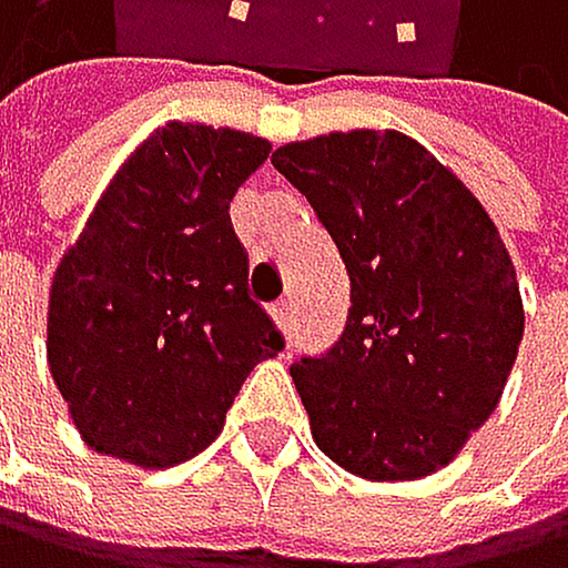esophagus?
<instances>
[{
    "label": "esophagus",
    "mask_w": 568,
    "mask_h": 568,
    "mask_svg": "<svg viewBox=\"0 0 568 568\" xmlns=\"http://www.w3.org/2000/svg\"><path fill=\"white\" fill-rule=\"evenodd\" d=\"M272 321L278 324V332L282 335H293V303H275V307H272Z\"/></svg>",
    "instance_id": "esophagus-1"
}]
</instances>
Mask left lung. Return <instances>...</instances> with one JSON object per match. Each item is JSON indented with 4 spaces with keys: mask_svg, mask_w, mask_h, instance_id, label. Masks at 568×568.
I'll list each match as a JSON object with an SVG mask.
<instances>
[{
    "mask_svg": "<svg viewBox=\"0 0 568 568\" xmlns=\"http://www.w3.org/2000/svg\"><path fill=\"white\" fill-rule=\"evenodd\" d=\"M272 163L348 272V321L290 373L314 444L369 481L426 478L496 412L524 338L514 261L481 202L402 132H327Z\"/></svg>",
    "mask_w": 568,
    "mask_h": 568,
    "instance_id": "obj_1",
    "label": "left lung"
}]
</instances>
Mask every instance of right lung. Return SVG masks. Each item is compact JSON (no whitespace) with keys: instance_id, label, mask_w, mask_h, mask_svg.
I'll return each instance as SVG.
<instances>
[{"instance_id":"add662e5","label":"right lung","mask_w":568,"mask_h":568,"mask_svg":"<svg viewBox=\"0 0 568 568\" xmlns=\"http://www.w3.org/2000/svg\"><path fill=\"white\" fill-rule=\"evenodd\" d=\"M272 142L170 121L121 163L62 254L48 366L79 436L139 468H174L220 436L247 373L282 353L247 296L230 202Z\"/></svg>"}]
</instances>
